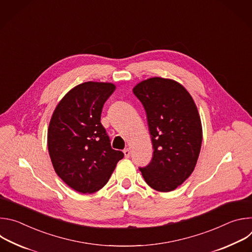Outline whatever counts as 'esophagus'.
I'll return each mask as SVG.
<instances>
[{
    "label": "esophagus",
    "instance_id": "34e87169",
    "mask_svg": "<svg viewBox=\"0 0 252 252\" xmlns=\"http://www.w3.org/2000/svg\"><path fill=\"white\" fill-rule=\"evenodd\" d=\"M124 154H125V157H126V158H128L130 157V152H129L128 149H126V150L124 151Z\"/></svg>",
    "mask_w": 252,
    "mask_h": 252
}]
</instances>
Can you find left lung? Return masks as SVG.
Returning <instances> with one entry per match:
<instances>
[{
	"label": "left lung",
	"mask_w": 252,
	"mask_h": 252,
	"mask_svg": "<svg viewBox=\"0 0 252 252\" xmlns=\"http://www.w3.org/2000/svg\"><path fill=\"white\" fill-rule=\"evenodd\" d=\"M147 112L154 156L139 168L146 183L160 192L174 190L190 176L202 142V126L196 104L178 82L150 78L132 89Z\"/></svg>",
	"instance_id": "1"
}]
</instances>
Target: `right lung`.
I'll use <instances>...</instances> for the list:
<instances>
[{"mask_svg":"<svg viewBox=\"0 0 252 252\" xmlns=\"http://www.w3.org/2000/svg\"><path fill=\"white\" fill-rule=\"evenodd\" d=\"M115 90L113 83L80 84L59 101L50 121L48 150L54 169L81 193L100 189L124 158L111 148L100 124L103 103Z\"/></svg>","mask_w":252,"mask_h":252,"instance_id":"add662e5","label":"right lung"}]
</instances>
